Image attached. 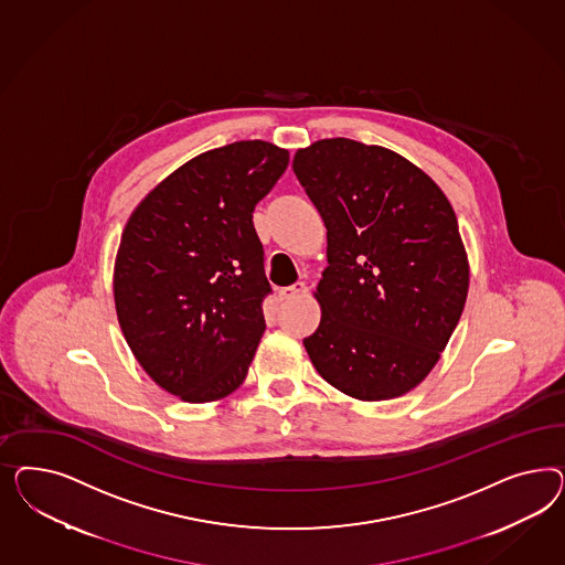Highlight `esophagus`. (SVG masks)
I'll list each match as a JSON object with an SVG mask.
<instances>
[{
  "mask_svg": "<svg viewBox=\"0 0 565 565\" xmlns=\"http://www.w3.org/2000/svg\"><path fill=\"white\" fill-rule=\"evenodd\" d=\"M305 291H307V286H305L302 281H298V284H294V286L281 288V290H279V300H294V298H300Z\"/></svg>",
  "mask_w": 565,
  "mask_h": 565,
  "instance_id": "esophagus-1",
  "label": "esophagus"
}]
</instances>
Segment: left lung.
Segmentation results:
<instances>
[{
  "label": "left lung",
  "mask_w": 565,
  "mask_h": 565,
  "mask_svg": "<svg viewBox=\"0 0 565 565\" xmlns=\"http://www.w3.org/2000/svg\"><path fill=\"white\" fill-rule=\"evenodd\" d=\"M291 168L327 227L310 362L362 402L408 394L441 359L468 296L454 206L406 157L350 138L298 149Z\"/></svg>",
  "instance_id": "1"
}]
</instances>
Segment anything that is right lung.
I'll use <instances>...</instances> for the list:
<instances>
[{"instance_id":"add662e5","label":"right lung","mask_w":565,"mask_h":565,"mask_svg":"<svg viewBox=\"0 0 565 565\" xmlns=\"http://www.w3.org/2000/svg\"><path fill=\"white\" fill-rule=\"evenodd\" d=\"M288 161L265 140L206 151L159 182L126 223L116 312L138 364L168 394L205 404L246 379L271 291L253 211Z\"/></svg>"}]
</instances>
